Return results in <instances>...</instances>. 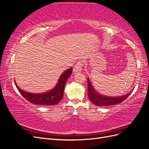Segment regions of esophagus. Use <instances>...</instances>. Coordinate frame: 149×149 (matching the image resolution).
<instances>
[{"label":"esophagus","instance_id":"34e87169","mask_svg":"<svg viewBox=\"0 0 149 149\" xmlns=\"http://www.w3.org/2000/svg\"><path fill=\"white\" fill-rule=\"evenodd\" d=\"M83 66V63L81 61H78L74 66V68H73L74 73H78V72H80L82 70Z\"/></svg>","mask_w":149,"mask_h":149}]
</instances>
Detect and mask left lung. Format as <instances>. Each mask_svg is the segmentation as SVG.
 Returning a JSON list of instances; mask_svg holds the SVG:
<instances>
[{
  "label": "left lung",
  "mask_w": 149,
  "mask_h": 149,
  "mask_svg": "<svg viewBox=\"0 0 149 149\" xmlns=\"http://www.w3.org/2000/svg\"><path fill=\"white\" fill-rule=\"evenodd\" d=\"M88 97L94 104L97 106H112L116 104L121 103L127 98L131 92L125 94V96L120 97H106L101 95L96 92V90L94 89L93 86L88 80Z\"/></svg>",
  "instance_id": "obj_1"
}]
</instances>
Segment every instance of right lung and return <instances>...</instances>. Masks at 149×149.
Here are the masks:
<instances>
[{
    "label": "right lung",
    "mask_w": 149,
    "mask_h": 149,
    "mask_svg": "<svg viewBox=\"0 0 149 149\" xmlns=\"http://www.w3.org/2000/svg\"><path fill=\"white\" fill-rule=\"evenodd\" d=\"M72 68L68 69L61 74L55 88L48 92L41 94H33L20 89L15 81L16 86L21 94L30 102L38 105H56L63 97L65 84L72 73Z\"/></svg>",
    "instance_id": "right-lung-1"
}]
</instances>
